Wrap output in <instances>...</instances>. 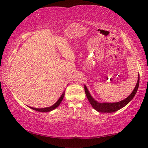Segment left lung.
Returning <instances> with one entry per match:
<instances>
[{
  "mask_svg": "<svg viewBox=\"0 0 148 148\" xmlns=\"http://www.w3.org/2000/svg\"><path fill=\"white\" fill-rule=\"evenodd\" d=\"M140 75L138 74V82L136 83V87H135V88L134 89L133 91L131 92V94L127 98L123 100V101L117 102H114V103H108V102L101 103V102H97L91 97V95H90L88 89H87L86 86H84V89L87 98L89 101L90 104H91V105L95 110H96L97 111H98L99 112H102V113H112V112H116L117 110L122 108H123L125 106H126L132 99H133V97L136 93L138 89Z\"/></svg>",
  "mask_w": 148,
  "mask_h": 148,
  "instance_id": "obj_1",
  "label": "left lung"
}]
</instances>
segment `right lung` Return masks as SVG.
Returning <instances> with one entry per match:
<instances>
[{"label": "right lung", "mask_w": 148, "mask_h": 148, "mask_svg": "<svg viewBox=\"0 0 148 148\" xmlns=\"http://www.w3.org/2000/svg\"><path fill=\"white\" fill-rule=\"evenodd\" d=\"M64 96V91L63 93L62 94V95L60 97L59 99L57 101L56 103H55L53 105H52L50 107H47V108H32V107H30L31 109L34 110H36V111H38L40 112H48L51 111V110H53L54 109H56V108L58 107L59 106V104H61V101H62V99H63V97Z\"/></svg>", "instance_id": "obj_1"}]
</instances>
